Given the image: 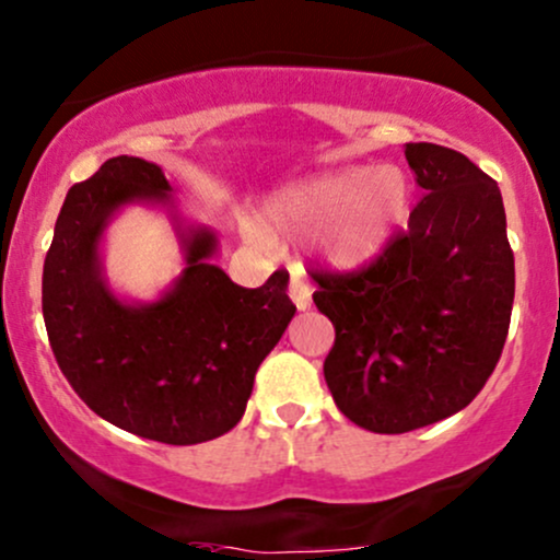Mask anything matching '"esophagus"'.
Listing matches in <instances>:
<instances>
[{"mask_svg": "<svg viewBox=\"0 0 560 560\" xmlns=\"http://www.w3.org/2000/svg\"><path fill=\"white\" fill-rule=\"evenodd\" d=\"M289 298L298 305V311H307L311 307V284H307L305 276L298 268H294L292 279H289Z\"/></svg>", "mask_w": 560, "mask_h": 560, "instance_id": "esophagus-1", "label": "esophagus"}]
</instances>
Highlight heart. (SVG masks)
<instances>
[{"label": "heart", "instance_id": "heart-1", "mask_svg": "<svg viewBox=\"0 0 560 560\" xmlns=\"http://www.w3.org/2000/svg\"><path fill=\"white\" fill-rule=\"evenodd\" d=\"M413 186L395 165H347L326 171L281 189L262 213L265 226L244 223V236L271 253L270 231L289 240L311 236L313 249L337 268H361L371 262L408 221Z\"/></svg>", "mask_w": 560, "mask_h": 560}]
</instances>
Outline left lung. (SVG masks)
<instances>
[{
    "mask_svg": "<svg viewBox=\"0 0 560 560\" xmlns=\"http://www.w3.org/2000/svg\"><path fill=\"white\" fill-rule=\"evenodd\" d=\"M423 197L369 268L313 276L334 324L324 376L358 427L402 434L464 410L503 352L516 271L498 184L460 152L405 144Z\"/></svg>",
    "mask_w": 560,
    "mask_h": 560,
    "instance_id": "8db88e82",
    "label": "left lung"
}]
</instances>
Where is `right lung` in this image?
Instances as JSON below:
<instances>
[{
  "label": "right lung",
  "mask_w": 560,
  "mask_h": 560,
  "mask_svg": "<svg viewBox=\"0 0 560 560\" xmlns=\"http://www.w3.org/2000/svg\"><path fill=\"white\" fill-rule=\"evenodd\" d=\"M171 191L160 165L128 155L70 186L44 260L42 311L57 365L96 416L144 440L197 445L240 423L258 365L298 307L287 271L258 289L234 284L213 262L218 236L184 223ZM126 203L168 209L183 240L185 271L152 303L118 299L104 279L101 236Z\"/></svg>",
  "instance_id": "add662e5"
}]
</instances>
